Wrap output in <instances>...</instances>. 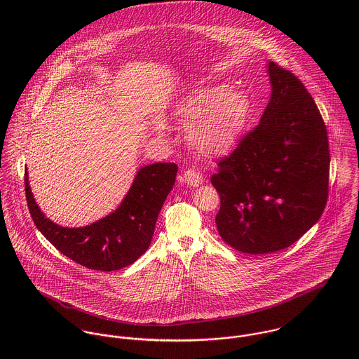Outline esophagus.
Segmentation results:
<instances>
[{
  "instance_id": "1",
  "label": "esophagus",
  "mask_w": 359,
  "mask_h": 359,
  "mask_svg": "<svg viewBox=\"0 0 359 359\" xmlns=\"http://www.w3.org/2000/svg\"><path fill=\"white\" fill-rule=\"evenodd\" d=\"M182 177H184V182H185L187 185H189V187L196 188V187H199V185L203 184V175H202L199 171H196V170L189 168V170H187V171L184 172Z\"/></svg>"
}]
</instances>
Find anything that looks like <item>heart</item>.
Returning a JSON list of instances; mask_svg holds the SVG:
<instances>
[{
  "label": "heart",
  "instance_id": "b5f03b06",
  "mask_svg": "<svg viewBox=\"0 0 359 359\" xmlns=\"http://www.w3.org/2000/svg\"><path fill=\"white\" fill-rule=\"evenodd\" d=\"M175 116L191 124L188 141L205 157L228 154L245 134L252 102L243 91L226 84H212L189 91L175 106Z\"/></svg>",
  "mask_w": 359,
  "mask_h": 359
}]
</instances>
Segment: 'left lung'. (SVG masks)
Returning <instances> with one entry per match:
<instances>
[{"label":"left lung","mask_w":359,"mask_h":359,"mask_svg":"<svg viewBox=\"0 0 359 359\" xmlns=\"http://www.w3.org/2000/svg\"><path fill=\"white\" fill-rule=\"evenodd\" d=\"M272 94L258 126L211 177L221 205L218 233L248 255L299 241L320 218L329 194L327 131L304 84L268 63Z\"/></svg>","instance_id":"1"}]
</instances>
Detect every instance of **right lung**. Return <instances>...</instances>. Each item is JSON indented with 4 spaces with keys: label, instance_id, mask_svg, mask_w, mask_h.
<instances>
[{
    "label": "right lung",
    "instance_id": "1",
    "mask_svg": "<svg viewBox=\"0 0 359 359\" xmlns=\"http://www.w3.org/2000/svg\"><path fill=\"white\" fill-rule=\"evenodd\" d=\"M177 171L174 163L142 167L118 208L83 228H65L50 221L33 198L27 172L25 191L30 215L50 243L88 269L110 272L135 262L148 250L157 215L172 189Z\"/></svg>",
    "mask_w": 359,
    "mask_h": 359
}]
</instances>
